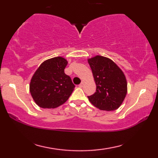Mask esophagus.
Instances as JSON below:
<instances>
[{
	"mask_svg": "<svg viewBox=\"0 0 158 158\" xmlns=\"http://www.w3.org/2000/svg\"><path fill=\"white\" fill-rule=\"evenodd\" d=\"M79 86L80 88H82L83 86H84V82H81V84H80L79 85Z\"/></svg>",
	"mask_w": 158,
	"mask_h": 158,
	"instance_id": "esophagus-1",
	"label": "esophagus"
}]
</instances>
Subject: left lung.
<instances>
[{"label": "left lung", "mask_w": 158, "mask_h": 158, "mask_svg": "<svg viewBox=\"0 0 158 158\" xmlns=\"http://www.w3.org/2000/svg\"><path fill=\"white\" fill-rule=\"evenodd\" d=\"M88 61L96 84L95 93L88 96L89 101L101 110H116L127 94V81L123 73L108 58L97 56Z\"/></svg>", "instance_id": "left-lung-1"}]
</instances>
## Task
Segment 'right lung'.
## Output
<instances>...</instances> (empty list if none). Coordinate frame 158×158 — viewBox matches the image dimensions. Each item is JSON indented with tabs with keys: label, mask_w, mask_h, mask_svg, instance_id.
I'll use <instances>...</instances> for the list:
<instances>
[{
	"label": "right lung",
	"mask_w": 158,
	"mask_h": 158,
	"mask_svg": "<svg viewBox=\"0 0 158 158\" xmlns=\"http://www.w3.org/2000/svg\"><path fill=\"white\" fill-rule=\"evenodd\" d=\"M65 58L55 57L42 63L32 77L30 92L35 103L44 109H54L68 100L75 85L64 69Z\"/></svg>",
	"instance_id": "obj_1"
}]
</instances>
